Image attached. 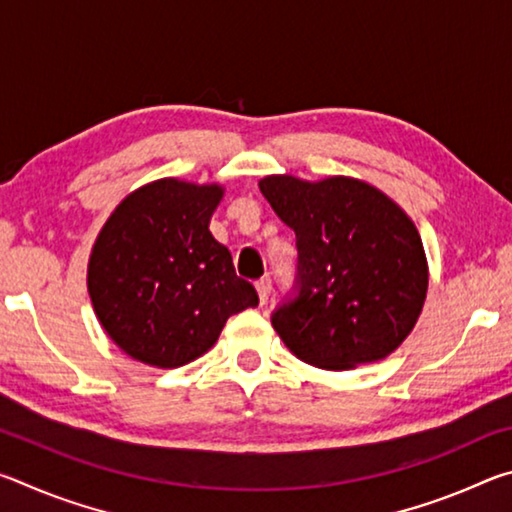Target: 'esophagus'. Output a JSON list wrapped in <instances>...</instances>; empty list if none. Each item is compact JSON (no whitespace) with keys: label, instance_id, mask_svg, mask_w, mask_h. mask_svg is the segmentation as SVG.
Listing matches in <instances>:
<instances>
[{"label":"esophagus","instance_id":"esophagus-1","mask_svg":"<svg viewBox=\"0 0 512 512\" xmlns=\"http://www.w3.org/2000/svg\"><path fill=\"white\" fill-rule=\"evenodd\" d=\"M255 287H257V293H259V302H262V305H266V300H268V296H271V277H262V280H257L255 282Z\"/></svg>","mask_w":512,"mask_h":512}]
</instances>
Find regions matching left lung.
I'll return each instance as SVG.
<instances>
[{"label":"left lung","instance_id":"obj_1","mask_svg":"<svg viewBox=\"0 0 512 512\" xmlns=\"http://www.w3.org/2000/svg\"><path fill=\"white\" fill-rule=\"evenodd\" d=\"M259 189L296 232L293 293L271 316L284 345L323 370H350L400 348L429 284L422 239L402 207L345 176H266Z\"/></svg>","mask_w":512,"mask_h":512}]
</instances>
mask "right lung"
Wrapping results in <instances>:
<instances>
[{"label": "right lung", "instance_id": "obj_1", "mask_svg": "<svg viewBox=\"0 0 512 512\" xmlns=\"http://www.w3.org/2000/svg\"><path fill=\"white\" fill-rule=\"evenodd\" d=\"M219 185L162 178L128 194L110 214L88 264L101 327L128 357L178 368L219 339L232 314L257 307L230 250L210 232Z\"/></svg>", "mask_w": 512, "mask_h": 512}]
</instances>
